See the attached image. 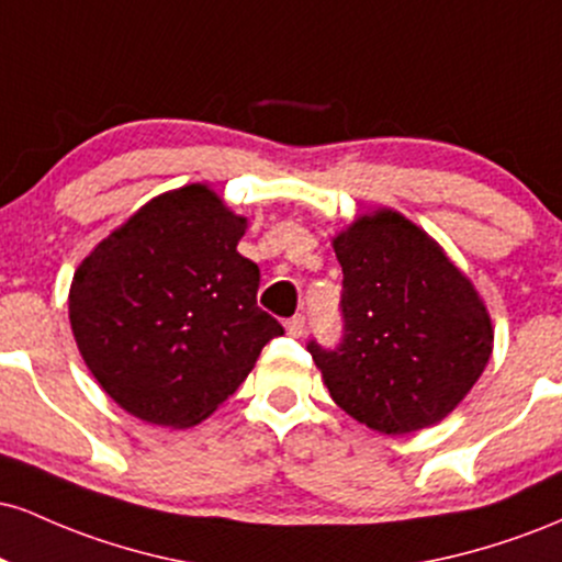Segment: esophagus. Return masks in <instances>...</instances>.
<instances>
[{
  "mask_svg": "<svg viewBox=\"0 0 562 562\" xmlns=\"http://www.w3.org/2000/svg\"><path fill=\"white\" fill-rule=\"evenodd\" d=\"M285 330H288L290 338H301L303 330H306V319H303L301 314H299V317H290L285 322Z\"/></svg>",
  "mask_w": 562,
  "mask_h": 562,
  "instance_id": "esophagus-1",
  "label": "esophagus"
}]
</instances>
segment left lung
Segmentation results:
<instances>
[{
  "instance_id": "obj_1",
  "label": "left lung",
  "mask_w": 562,
  "mask_h": 562,
  "mask_svg": "<svg viewBox=\"0 0 562 562\" xmlns=\"http://www.w3.org/2000/svg\"><path fill=\"white\" fill-rule=\"evenodd\" d=\"M333 248L344 269V338L335 348L308 344L333 402L385 436L443 420L492 357L479 290L398 211L362 214Z\"/></svg>"
}]
</instances>
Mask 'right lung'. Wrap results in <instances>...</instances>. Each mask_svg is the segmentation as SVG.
Wrapping results in <instances>:
<instances>
[{
  "label": "right lung",
  "mask_w": 562,
  "mask_h": 562,
  "mask_svg": "<svg viewBox=\"0 0 562 562\" xmlns=\"http://www.w3.org/2000/svg\"><path fill=\"white\" fill-rule=\"evenodd\" d=\"M245 216L209 184L164 192L76 269L68 317L83 362L121 409L192 428L240 389L282 325L256 306L237 254Z\"/></svg>",
  "instance_id": "add662e5"
}]
</instances>
